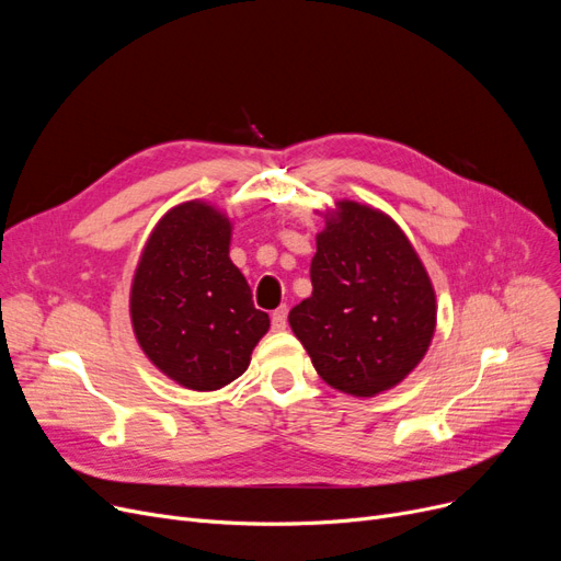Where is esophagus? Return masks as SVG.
I'll use <instances>...</instances> for the list:
<instances>
[{
	"instance_id": "34e87169",
	"label": "esophagus",
	"mask_w": 561,
	"mask_h": 561,
	"mask_svg": "<svg viewBox=\"0 0 561 561\" xmlns=\"http://www.w3.org/2000/svg\"><path fill=\"white\" fill-rule=\"evenodd\" d=\"M286 318H288V307H286V305H282L279 309H275V311H273L271 322H273V330H275V332L286 330Z\"/></svg>"
}]
</instances>
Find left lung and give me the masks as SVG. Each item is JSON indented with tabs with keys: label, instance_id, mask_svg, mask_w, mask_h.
<instances>
[{
	"label": "left lung",
	"instance_id": "obj_1",
	"mask_svg": "<svg viewBox=\"0 0 561 561\" xmlns=\"http://www.w3.org/2000/svg\"><path fill=\"white\" fill-rule=\"evenodd\" d=\"M311 284V298L290 309L288 322L330 387L373 398L425 357L436 325L434 288L389 216L339 202L316 239Z\"/></svg>",
	"mask_w": 561,
	"mask_h": 561
}]
</instances>
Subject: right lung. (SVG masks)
Segmentation results:
<instances>
[{
	"label": "right lung",
	"mask_w": 561,
	"mask_h": 561,
	"mask_svg": "<svg viewBox=\"0 0 561 561\" xmlns=\"http://www.w3.org/2000/svg\"><path fill=\"white\" fill-rule=\"evenodd\" d=\"M231 222L204 202L168 211L131 284V322L150 362L176 385L216 391L250 366L271 318L229 259Z\"/></svg>",
	"instance_id": "1"
}]
</instances>
